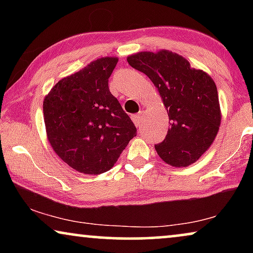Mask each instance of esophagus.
<instances>
[{
  "mask_svg": "<svg viewBox=\"0 0 253 253\" xmlns=\"http://www.w3.org/2000/svg\"><path fill=\"white\" fill-rule=\"evenodd\" d=\"M131 119H132L133 123H134V126H140L141 119H143V114H141V113L134 114V115L131 116Z\"/></svg>",
  "mask_w": 253,
  "mask_h": 253,
  "instance_id": "1",
  "label": "esophagus"
}]
</instances>
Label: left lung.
Here are the masks:
<instances>
[{
  "label": "left lung",
  "instance_id": "left-lung-1",
  "mask_svg": "<svg viewBox=\"0 0 253 253\" xmlns=\"http://www.w3.org/2000/svg\"><path fill=\"white\" fill-rule=\"evenodd\" d=\"M126 60L151 79L168 112L167 136L155 145L159 157L178 168L195 164L213 144L220 127L215 83L205 71L191 68L186 58L170 50L139 51Z\"/></svg>",
  "mask_w": 253,
  "mask_h": 253
}]
</instances>
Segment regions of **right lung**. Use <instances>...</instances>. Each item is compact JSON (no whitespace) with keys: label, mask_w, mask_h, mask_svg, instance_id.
I'll use <instances>...</instances> for the list:
<instances>
[{"label":"right lung","mask_w":253,"mask_h":253,"mask_svg":"<svg viewBox=\"0 0 253 253\" xmlns=\"http://www.w3.org/2000/svg\"><path fill=\"white\" fill-rule=\"evenodd\" d=\"M119 58L101 57L56 83L43 100L46 133L72 169L99 175L113 168L137 129L109 91Z\"/></svg>","instance_id":"obj_1"}]
</instances>
